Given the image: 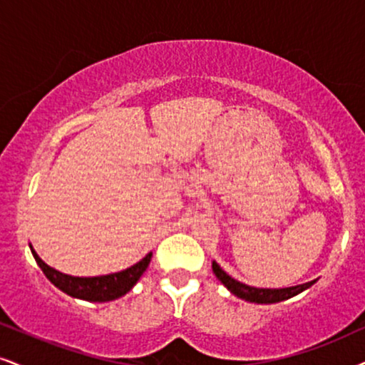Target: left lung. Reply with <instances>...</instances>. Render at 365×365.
Returning a JSON list of instances; mask_svg holds the SVG:
<instances>
[{
	"mask_svg": "<svg viewBox=\"0 0 365 365\" xmlns=\"http://www.w3.org/2000/svg\"><path fill=\"white\" fill-rule=\"evenodd\" d=\"M211 267H213L215 276L222 281V284L227 287L232 294H235L237 298L240 299L250 301V303H257V304H271V303H279V301L289 299L292 296L299 294V292H303L304 289H308V287H312L314 282H317V279H314V281L304 282V284H299V286L282 287V289H264V287L247 286L244 282L237 281V279L228 276V274L225 272L217 262H215V260Z\"/></svg>",
	"mask_w": 365,
	"mask_h": 365,
	"instance_id": "1",
	"label": "left lung"
}]
</instances>
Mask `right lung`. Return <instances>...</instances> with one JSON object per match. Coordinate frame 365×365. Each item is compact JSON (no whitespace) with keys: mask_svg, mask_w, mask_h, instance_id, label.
I'll return each mask as SVG.
<instances>
[{"mask_svg":"<svg viewBox=\"0 0 365 365\" xmlns=\"http://www.w3.org/2000/svg\"><path fill=\"white\" fill-rule=\"evenodd\" d=\"M30 250L31 254H34L35 260H37L38 267L42 269V272L45 274V277H47L53 286L58 287L61 291H64L66 294L73 296V298L94 301V303L113 301L127 294V292L137 284V281L142 277V274L145 272V269L148 267L152 259V252H148L140 262H137L132 265V267L125 269V271L121 272L106 274V276L96 277H74L69 276V274L58 272L53 267H51V265L45 264L31 245Z\"/></svg>","mask_w":365,"mask_h":365,"instance_id":"1","label":"right lung"}]
</instances>
